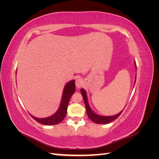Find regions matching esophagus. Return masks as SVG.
Segmentation results:
<instances>
[{
    "mask_svg": "<svg viewBox=\"0 0 159 159\" xmlns=\"http://www.w3.org/2000/svg\"><path fill=\"white\" fill-rule=\"evenodd\" d=\"M84 82H83V80L81 78H78L75 80V85L77 86L78 88H81V86H82Z\"/></svg>",
    "mask_w": 159,
    "mask_h": 159,
    "instance_id": "obj_1",
    "label": "esophagus"
}]
</instances>
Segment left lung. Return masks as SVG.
I'll return each instance as SVG.
<instances>
[{"mask_svg":"<svg viewBox=\"0 0 159 159\" xmlns=\"http://www.w3.org/2000/svg\"><path fill=\"white\" fill-rule=\"evenodd\" d=\"M136 81V78H135ZM81 93L83 96V98L84 100V103L86 107V111H87V114L88 117L91 120V121H93L95 123H98V124H107L110 122H111L114 121L115 119H116L117 117H119V115L121 114L123 112V111L121 112H120L119 114L115 115L114 116H109V117H106V116H99V115L95 114L93 113L91 109H90L89 104L88 102V98H87V94H86L85 91L83 89H81Z\"/></svg>","mask_w":159,"mask_h":159,"instance_id":"8db88e82","label":"left lung"}]
</instances>
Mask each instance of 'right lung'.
I'll list each match as a JSON object with an SVG mask.
<instances>
[{
	"mask_svg": "<svg viewBox=\"0 0 159 159\" xmlns=\"http://www.w3.org/2000/svg\"><path fill=\"white\" fill-rule=\"evenodd\" d=\"M75 81L72 80L66 85L64 89L63 95H62L60 107L54 115H52L50 117L44 119L36 118L35 117H33L32 115H30L31 117L34 119L36 120L38 123H41L42 125H53L60 123L61 121H63L66 117L67 113V108H68V105L69 103L70 99L72 94L75 92Z\"/></svg>",
	"mask_w": 159,
	"mask_h": 159,
	"instance_id": "add662e5",
	"label": "right lung"
}]
</instances>
